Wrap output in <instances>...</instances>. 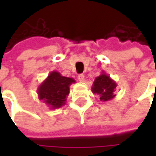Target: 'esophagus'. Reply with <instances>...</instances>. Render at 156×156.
Wrapping results in <instances>:
<instances>
[{"instance_id": "obj_1", "label": "esophagus", "mask_w": 156, "mask_h": 156, "mask_svg": "<svg viewBox=\"0 0 156 156\" xmlns=\"http://www.w3.org/2000/svg\"><path fill=\"white\" fill-rule=\"evenodd\" d=\"M78 80H79V81H81V82L85 81V76H84V75L81 74V75H78Z\"/></svg>"}]
</instances>
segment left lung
Instances as JSON below:
<instances>
[{"mask_svg":"<svg viewBox=\"0 0 156 156\" xmlns=\"http://www.w3.org/2000/svg\"><path fill=\"white\" fill-rule=\"evenodd\" d=\"M116 87V82L102 71L101 74L94 79L91 88L93 94H99L101 101H108L115 97V91Z\"/></svg>","mask_w":156,"mask_h":156,"instance_id":"8db88e82","label":"left lung"}]
</instances>
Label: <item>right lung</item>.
<instances>
[{
    "mask_svg": "<svg viewBox=\"0 0 156 156\" xmlns=\"http://www.w3.org/2000/svg\"><path fill=\"white\" fill-rule=\"evenodd\" d=\"M75 81L65 77L57 71H52L37 88L38 98L50 108L55 109L66 104L69 87Z\"/></svg>",
    "mask_w": 156,
    "mask_h": 156,
    "instance_id": "right-lung-1",
    "label": "right lung"
}]
</instances>
